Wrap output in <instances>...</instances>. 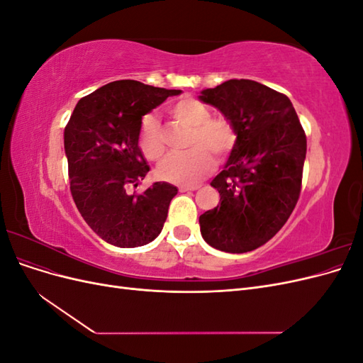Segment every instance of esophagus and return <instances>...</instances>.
Instances as JSON below:
<instances>
[{"label": "esophagus", "instance_id": "1", "mask_svg": "<svg viewBox=\"0 0 363 363\" xmlns=\"http://www.w3.org/2000/svg\"><path fill=\"white\" fill-rule=\"evenodd\" d=\"M200 186H196V184H192V186H180V192H191V191H196L199 189Z\"/></svg>", "mask_w": 363, "mask_h": 363}]
</instances>
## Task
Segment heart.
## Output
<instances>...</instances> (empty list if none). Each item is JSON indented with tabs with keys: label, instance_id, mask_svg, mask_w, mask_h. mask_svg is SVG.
I'll return each instance as SVG.
<instances>
[{
	"label": "heart",
	"instance_id": "b5f03b06",
	"mask_svg": "<svg viewBox=\"0 0 363 363\" xmlns=\"http://www.w3.org/2000/svg\"><path fill=\"white\" fill-rule=\"evenodd\" d=\"M175 124L189 128L186 147L180 155H171L157 167V177L177 184H194L213 168V156L224 160L236 147L238 131L225 116H211L208 107L194 96H183L168 107ZM138 145L147 160L157 162L167 152L162 128L152 116H145L138 135Z\"/></svg>",
	"mask_w": 363,
	"mask_h": 363
}]
</instances>
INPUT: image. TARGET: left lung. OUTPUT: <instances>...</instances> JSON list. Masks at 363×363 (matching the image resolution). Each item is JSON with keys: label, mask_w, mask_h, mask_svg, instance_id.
<instances>
[{"label": "left lung", "mask_w": 363, "mask_h": 363, "mask_svg": "<svg viewBox=\"0 0 363 363\" xmlns=\"http://www.w3.org/2000/svg\"><path fill=\"white\" fill-rule=\"evenodd\" d=\"M201 94L238 131L211 183L221 200L200 216L201 235L216 250L252 251L279 232L300 199L306 133L289 98L265 84L228 80Z\"/></svg>", "instance_id": "8db88e82"}]
</instances>
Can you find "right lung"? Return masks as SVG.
Segmentation results:
<instances>
[{"mask_svg":"<svg viewBox=\"0 0 363 363\" xmlns=\"http://www.w3.org/2000/svg\"><path fill=\"white\" fill-rule=\"evenodd\" d=\"M179 89L118 80L83 96L65 127L69 189L83 219L106 242L133 248L151 242L167 221L177 188H138L150 167L138 145L142 116Z\"/></svg>","mask_w":363,"mask_h":363,"instance_id":"1","label":"right lung"}]
</instances>
